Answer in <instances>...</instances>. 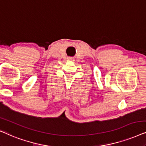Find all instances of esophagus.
I'll return each instance as SVG.
<instances>
[{
  "label": "esophagus",
  "instance_id": "1",
  "mask_svg": "<svg viewBox=\"0 0 146 146\" xmlns=\"http://www.w3.org/2000/svg\"><path fill=\"white\" fill-rule=\"evenodd\" d=\"M68 60H69V61H73L74 59H73V58H72V57H69V58H68Z\"/></svg>",
  "mask_w": 146,
  "mask_h": 146
}]
</instances>
